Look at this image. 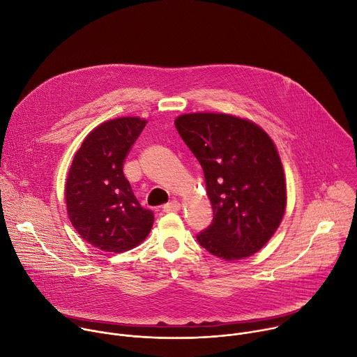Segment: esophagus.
<instances>
[{"instance_id": "34e87169", "label": "esophagus", "mask_w": 357, "mask_h": 357, "mask_svg": "<svg viewBox=\"0 0 357 357\" xmlns=\"http://www.w3.org/2000/svg\"><path fill=\"white\" fill-rule=\"evenodd\" d=\"M180 202L178 201H176V199H173V201H170V202H167V204H165L163 206H162V209L165 211V212H177L178 209H180Z\"/></svg>"}]
</instances>
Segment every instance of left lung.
<instances>
[{
  "label": "left lung",
  "instance_id": "1",
  "mask_svg": "<svg viewBox=\"0 0 357 357\" xmlns=\"http://www.w3.org/2000/svg\"><path fill=\"white\" fill-rule=\"evenodd\" d=\"M199 162L213 218L198 243L224 260L260 250L278 228L287 204L286 180L268 135L227 114H185L174 122Z\"/></svg>",
  "mask_w": 357,
  "mask_h": 357
}]
</instances>
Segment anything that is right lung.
Wrapping results in <instances>:
<instances>
[{
  "label": "right lung",
  "instance_id": "add662e5",
  "mask_svg": "<svg viewBox=\"0 0 357 357\" xmlns=\"http://www.w3.org/2000/svg\"><path fill=\"white\" fill-rule=\"evenodd\" d=\"M145 125V119L133 116L101 123L84 139L68 172L66 204L71 225L104 252L137 246L153 225V212L139 204L122 170Z\"/></svg>",
  "mask_w": 357,
  "mask_h": 357
}]
</instances>
